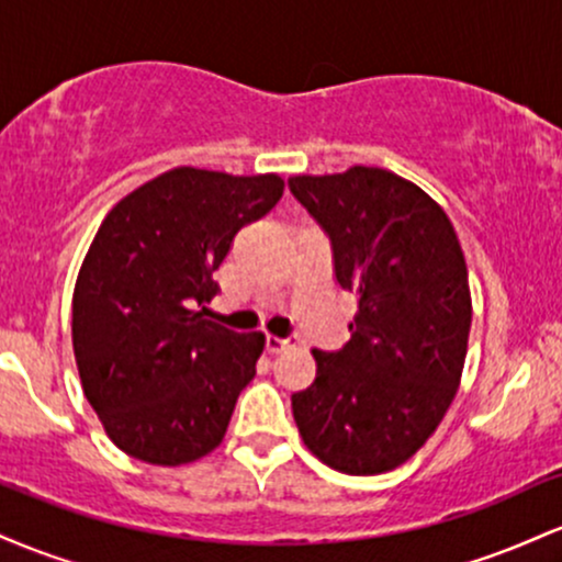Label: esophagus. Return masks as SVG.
Masks as SVG:
<instances>
[{
	"instance_id": "obj_1",
	"label": "esophagus",
	"mask_w": 562,
	"mask_h": 562,
	"mask_svg": "<svg viewBox=\"0 0 562 562\" xmlns=\"http://www.w3.org/2000/svg\"><path fill=\"white\" fill-rule=\"evenodd\" d=\"M288 346H290L288 340L274 338V335H269V338H267V351H269V353H280V351H285Z\"/></svg>"
}]
</instances>
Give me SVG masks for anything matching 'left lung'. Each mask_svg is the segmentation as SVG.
Segmentation results:
<instances>
[{"label":"left lung","mask_w":562,"mask_h":562,"mask_svg":"<svg viewBox=\"0 0 562 562\" xmlns=\"http://www.w3.org/2000/svg\"><path fill=\"white\" fill-rule=\"evenodd\" d=\"M290 190L330 237L335 282L359 306L340 351H312L317 378L293 393L295 425L327 468L389 473L434 436L460 389L473 319L465 254L441 205L389 169L299 173Z\"/></svg>","instance_id":"1"}]
</instances>
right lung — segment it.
Masks as SVG:
<instances>
[{
  "mask_svg": "<svg viewBox=\"0 0 562 562\" xmlns=\"http://www.w3.org/2000/svg\"><path fill=\"white\" fill-rule=\"evenodd\" d=\"M282 192L280 173L177 166L102 218L76 277L70 327L83 396L121 451L179 468L222 443L263 335L205 319L211 274Z\"/></svg>",
  "mask_w": 562,
  "mask_h": 562,
  "instance_id": "add662e5",
  "label": "right lung"
}]
</instances>
